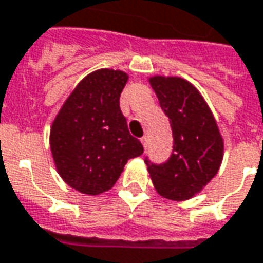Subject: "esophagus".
<instances>
[{
    "mask_svg": "<svg viewBox=\"0 0 263 263\" xmlns=\"http://www.w3.org/2000/svg\"><path fill=\"white\" fill-rule=\"evenodd\" d=\"M141 142H142L143 148L146 149V146H148V137H146V135H145V137L141 138Z\"/></svg>",
    "mask_w": 263,
    "mask_h": 263,
    "instance_id": "obj_1",
    "label": "esophagus"
}]
</instances>
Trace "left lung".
I'll return each mask as SVG.
<instances>
[{"label":"left lung","mask_w":263,"mask_h":263,"mask_svg":"<svg viewBox=\"0 0 263 263\" xmlns=\"http://www.w3.org/2000/svg\"><path fill=\"white\" fill-rule=\"evenodd\" d=\"M160 108L167 115L173 152L163 163L145 158L155 189L169 200H187L217 175L222 160V138L201 94L179 77L151 79Z\"/></svg>","instance_id":"1"}]
</instances>
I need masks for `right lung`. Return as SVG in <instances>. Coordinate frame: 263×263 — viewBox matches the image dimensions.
Wrapping results in <instances>:
<instances>
[{"instance_id": "obj_1", "label": "right lung", "mask_w": 263, "mask_h": 263, "mask_svg": "<svg viewBox=\"0 0 263 263\" xmlns=\"http://www.w3.org/2000/svg\"><path fill=\"white\" fill-rule=\"evenodd\" d=\"M128 76L101 69L79 83L50 129V149L58 172L70 187L84 194L112 187L126 162L143 154L129 134L120 108Z\"/></svg>"}]
</instances>
